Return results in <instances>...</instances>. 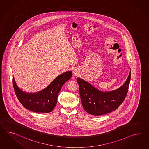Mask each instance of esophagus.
Masks as SVG:
<instances>
[{
	"label": "esophagus",
	"mask_w": 149,
	"mask_h": 149,
	"mask_svg": "<svg viewBox=\"0 0 149 149\" xmlns=\"http://www.w3.org/2000/svg\"><path fill=\"white\" fill-rule=\"evenodd\" d=\"M72 73H73V75H75V76H77L78 75H79V72H78V71L77 70V69H74V70H73V72H72Z\"/></svg>",
	"instance_id": "34e87169"
}]
</instances>
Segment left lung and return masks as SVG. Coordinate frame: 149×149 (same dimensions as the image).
<instances>
[{"mask_svg":"<svg viewBox=\"0 0 149 149\" xmlns=\"http://www.w3.org/2000/svg\"><path fill=\"white\" fill-rule=\"evenodd\" d=\"M131 79V70L127 79L119 88L111 91H102L87 81L77 77L82 104L86 112L101 116L114 111L122 104L127 95Z\"/></svg>","mask_w":149,"mask_h":149,"instance_id":"8db88e82","label":"left lung"}]
</instances>
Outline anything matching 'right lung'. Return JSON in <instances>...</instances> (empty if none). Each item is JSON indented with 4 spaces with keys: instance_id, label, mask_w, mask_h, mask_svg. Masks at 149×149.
<instances>
[{
    "instance_id": "obj_1",
    "label": "right lung",
    "mask_w": 149,
    "mask_h": 149,
    "mask_svg": "<svg viewBox=\"0 0 149 149\" xmlns=\"http://www.w3.org/2000/svg\"><path fill=\"white\" fill-rule=\"evenodd\" d=\"M72 77V71L62 73L47 87L37 92L23 91L17 85L13 75V85L17 97L25 108L35 112L49 113L56 105L57 97L62 87Z\"/></svg>"
}]
</instances>
